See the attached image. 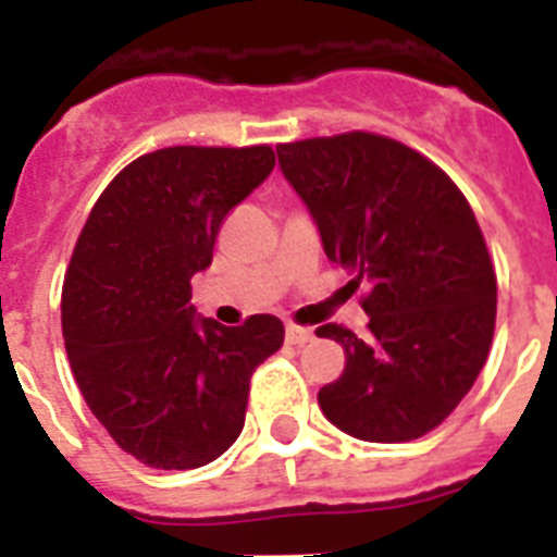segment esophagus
<instances>
[{
	"mask_svg": "<svg viewBox=\"0 0 557 557\" xmlns=\"http://www.w3.org/2000/svg\"><path fill=\"white\" fill-rule=\"evenodd\" d=\"M312 337H314L312 329L287 323V343H293V346H304V343H309V339H312Z\"/></svg>",
	"mask_w": 557,
	"mask_h": 557,
	"instance_id": "34e87169",
	"label": "esophagus"
}]
</instances>
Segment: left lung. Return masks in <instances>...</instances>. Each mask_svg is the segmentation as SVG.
Listing matches in <instances>:
<instances>
[{"mask_svg":"<svg viewBox=\"0 0 557 557\" xmlns=\"http://www.w3.org/2000/svg\"><path fill=\"white\" fill-rule=\"evenodd\" d=\"M332 262L366 284L368 334L326 323L346 371L318 405L337 430L401 444L471 391L494 339L496 273L474 211L441 166L376 133L278 145Z\"/></svg>","mask_w":557,"mask_h":557,"instance_id":"8db88e82","label":"left lung"}]
</instances>
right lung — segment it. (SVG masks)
<instances>
[{"label": "right lung", "instance_id": "right-lung-1", "mask_svg": "<svg viewBox=\"0 0 557 557\" xmlns=\"http://www.w3.org/2000/svg\"><path fill=\"white\" fill-rule=\"evenodd\" d=\"M273 164L268 145L147 152L77 236L61 298L72 373L116 446L152 469L218 460L243 432L256 366L284 343L273 314L228 329L189 304L225 214Z\"/></svg>", "mask_w": 557, "mask_h": 557}]
</instances>
